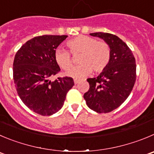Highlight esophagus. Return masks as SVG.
Returning a JSON list of instances; mask_svg holds the SVG:
<instances>
[{"instance_id":"esophagus-1","label":"esophagus","mask_w":154,"mask_h":154,"mask_svg":"<svg viewBox=\"0 0 154 154\" xmlns=\"http://www.w3.org/2000/svg\"><path fill=\"white\" fill-rule=\"evenodd\" d=\"M79 82H80V80H79V79H74V83L75 85L79 84Z\"/></svg>"}]
</instances>
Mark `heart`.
I'll use <instances>...</instances> for the list:
<instances>
[{"label":"heart","mask_w":154,"mask_h":154,"mask_svg":"<svg viewBox=\"0 0 154 154\" xmlns=\"http://www.w3.org/2000/svg\"><path fill=\"white\" fill-rule=\"evenodd\" d=\"M67 46L72 54H80L78 63L80 65L72 67L66 72L67 76L74 79H82L90 74L91 70L100 72L105 69L111 58V50L104 42L87 35H79L67 42ZM54 60L57 64L64 70L72 66L69 53L62 48H57L54 52Z\"/></svg>","instance_id":"1"}]
</instances>
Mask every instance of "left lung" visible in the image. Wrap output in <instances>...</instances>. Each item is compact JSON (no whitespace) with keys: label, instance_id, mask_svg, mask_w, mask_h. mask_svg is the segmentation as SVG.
<instances>
[{"label":"left lung","instance_id":"obj_1","mask_svg":"<svg viewBox=\"0 0 154 154\" xmlns=\"http://www.w3.org/2000/svg\"><path fill=\"white\" fill-rule=\"evenodd\" d=\"M90 35L109 45L111 58L99 75L88 79L90 88L84 98L91 109L106 113L118 108L132 91L136 79L135 59L126 44L116 35L104 32Z\"/></svg>","mask_w":154,"mask_h":154}]
</instances>
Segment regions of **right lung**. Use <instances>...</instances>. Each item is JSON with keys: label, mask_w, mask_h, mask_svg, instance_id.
<instances>
[{"label": "right lung", "mask_w": 154, "mask_h": 154, "mask_svg": "<svg viewBox=\"0 0 154 154\" xmlns=\"http://www.w3.org/2000/svg\"><path fill=\"white\" fill-rule=\"evenodd\" d=\"M67 37H35L26 42L15 55L13 71L17 93L26 106L42 116L58 112L67 92L74 85L70 77L51 80L60 71L54 60V52Z\"/></svg>", "instance_id": "right-lung-1"}]
</instances>
